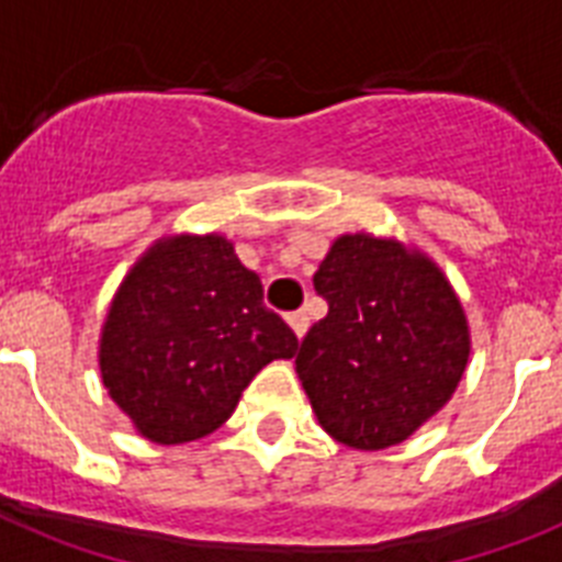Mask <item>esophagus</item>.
<instances>
[{"label": "esophagus", "instance_id": "esophagus-1", "mask_svg": "<svg viewBox=\"0 0 562 562\" xmlns=\"http://www.w3.org/2000/svg\"><path fill=\"white\" fill-rule=\"evenodd\" d=\"M286 322H290V327H292V333H295V336H299V338L307 336V330H310V315L304 313V310H299V313H290V315H286Z\"/></svg>", "mask_w": 562, "mask_h": 562}]
</instances>
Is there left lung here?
Listing matches in <instances>:
<instances>
[{
  "mask_svg": "<svg viewBox=\"0 0 562 562\" xmlns=\"http://www.w3.org/2000/svg\"><path fill=\"white\" fill-rule=\"evenodd\" d=\"M330 310L295 356L315 419L336 442H405L457 391L471 330L451 281L428 255L368 232L338 235L313 278Z\"/></svg>",
  "mask_w": 562,
  "mask_h": 562,
  "instance_id": "obj_1",
  "label": "left lung"
}]
</instances>
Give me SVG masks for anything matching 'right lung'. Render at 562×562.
<instances>
[{
    "label": "right lung",
    "mask_w": 562,
    "mask_h": 562,
    "mask_svg": "<svg viewBox=\"0 0 562 562\" xmlns=\"http://www.w3.org/2000/svg\"><path fill=\"white\" fill-rule=\"evenodd\" d=\"M295 350L299 338L263 307L261 278L232 240L183 232L155 240L123 278L97 356L137 434L183 445L221 428L255 373Z\"/></svg>",
    "instance_id": "obj_1"
}]
</instances>
